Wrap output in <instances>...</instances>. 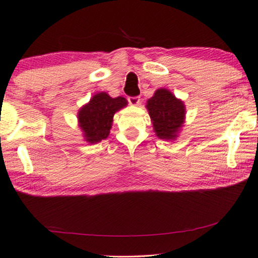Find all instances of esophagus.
<instances>
[{
	"instance_id": "34e87169",
	"label": "esophagus",
	"mask_w": 258,
	"mask_h": 258,
	"mask_svg": "<svg viewBox=\"0 0 258 258\" xmlns=\"http://www.w3.org/2000/svg\"><path fill=\"white\" fill-rule=\"evenodd\" d=\"M127 101L131 105H138L140 103V97L139 96H134V97L130 96V97L127 98Z\"/></svg>"
}]
</instances>
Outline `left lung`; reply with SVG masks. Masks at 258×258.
<instances>
[{
  "label": "left lung",
  "mask_w": 258,
  "mask_h": 258,
  "mask_svg": "<svg viewBox=\"0 0 258 258\" xmlns=\"http://www.w3.org/2000/svg\"><path fill=\"white\" fill-rule=\"evenodd\" d=\"M146 106L156 136L160 139L174 140L184 122L185 109L183 102L167 89H157Z\"/></svg>",
  "instance_id": "left-lung-1"
}]
</instances>
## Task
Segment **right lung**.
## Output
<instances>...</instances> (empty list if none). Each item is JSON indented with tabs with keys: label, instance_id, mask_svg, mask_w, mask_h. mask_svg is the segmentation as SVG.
I'll use <instances>...</instances> for the list:
<instances>
[{
	"label": "right lung",
	"instance_id": "add662e5",
	"mask_svg": "<svg viewBox=\"0 0 258 258\" xmlns=\"http://www.w3.org/2000/svg\"><path fill=\"white\" fill-rule=\"evenodd\" d=\"M127 104L124 97H110L106 92H99L79 111L80 127L86 140L97 144L106 139L112 125L113 114Z\"/></svg>",
	"mask_w": 258,
	"mask_h": 258
}]
</instances>
